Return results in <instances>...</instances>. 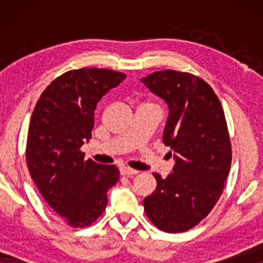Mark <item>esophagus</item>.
Here are the masks:
<instances>
[{
  "instance_id": "esophagus-1",
  "label": "esophagus",
  "mask_w": 263,
  "mask_h": 263,
  "mask_svg": "<svg viewBox=\"0 0 263 263\" xmlns=\"http://www.w3.org/2000/svg\"><path fill=\"white\" fill-rule=\"evenodd\" d=\"M138 170H134V168L132 167H127V166H123L121 167V174L123 176H133V175H136L138 174Z\"/></svg>"
}]
</instances>
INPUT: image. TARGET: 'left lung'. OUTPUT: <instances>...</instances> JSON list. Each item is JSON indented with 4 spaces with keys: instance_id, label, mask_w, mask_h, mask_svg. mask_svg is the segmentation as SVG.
I'll return each mask as SVG.
<instances>
[{
    "instance_id": "8db88e82",
    "label": "left lung",
    "mask_w": 263,
    "mask_h": 263,
    "mask_svg": "<svg viewBox=\"0 0 263 263\" xmlns=\"http://www.w3.org/2000/svg\"><path fill=\"white\" fill-rule=\"evenodd\" d=\"M168 105L163 142L175 152L174 172L145 197L151 222L164 232L193 229L210 214L221 196L231 166L228 123L213 88L196 75L160 70L141 79Z\"/></svg>"
}]
</instances>
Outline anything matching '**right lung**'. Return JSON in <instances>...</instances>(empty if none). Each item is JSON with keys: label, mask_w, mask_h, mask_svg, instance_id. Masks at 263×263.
Segmentation results:
<instances>
[{"label": "right lung", "mask_w": 263, "mask_h": 263, "mask_svg": "<svg viewBox=\"0 0 263 263\" xmlns=\"http://www.w3.org/2000/svg\"><path fill=\"white\" fill-rule=\"evenodd\" d=\"M127 75L81 68L56 78L32 112L26 164L39 193L71 228L92 225L107 204L106 193L120 179L116 165L85 160L81 146L92 138L97 103Z\"/></svg>", "instance_id": "obj_1"}]
</instances>
